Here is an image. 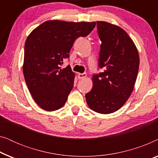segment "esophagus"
I'll return each instance as SVG.
<instances>
[{"label":"esophagus","instance_id":"obj_1","mask_svg":"<svg viewBox=\"0 0 158 158\" xmlns=\"http://www.w3.org/2000/svg\"><path fill=\"white\" fill-rule=\"evenodd\" d=\"M77 76H78V78L79 79H83L85 78V77L87 76V75H86V73H78L77 74Z\"/></svg>","mask_w":158,"mask_h":158}]
</instances>
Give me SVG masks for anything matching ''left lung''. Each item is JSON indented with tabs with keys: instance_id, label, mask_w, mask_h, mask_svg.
<instances>
[{
	"instance_id": "left-lung-1",
	"label": "left lung",
	"mask_w": 158,
	"mask_h": 158,
	"mask_svg": "<svg viewBox=\"0 0 158 158\" xmlns=\"http://www.w3.org/2000/svg\"><path fill=\"white\" fill-rule=\"evenodd\" d=\"M96 23L101 41L98 66L103 72L93 75L94 86L85 99L93 111L107 114L119 109L131 94L139 57L135 43L124 29L106 21Z\"/></svg>"
}]
</instances>
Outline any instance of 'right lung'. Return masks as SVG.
<instances>
[{"label":"right lung","instance_id":"add662e5","mask_svg":"<svg viewBox=\"0 0 158 158\" xmlns=\"http://www.w3.org/2000/svg\"><path fill=\"white\" fill-rule=\"evenodd\" d=\"M96 22L45 21L26 40L23 72L35 102L44 110L63 106L74 84L75 73L70 65L61 69L75 40L88 36Z\"/></svg>","mask_w":158,"mask_h":158}]
</instances>
